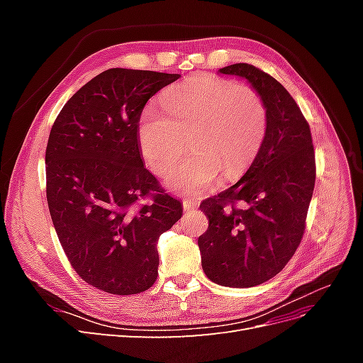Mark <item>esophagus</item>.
Here are the masks:
<instances>
[{"instance_id": "1", "label": "esophagus", "mask_w": 363, "mask_h": 363, "mask_svg": "<svg viewBox=\"0 0 363 363\" xmlns=\"http://www.w3.org/2000/svg\"><path fill=\"white\" fill-rule=\"evenodd\" d=\"M195 208H196V204H195L194 201H189V200L183 201V211H184L186 213H189V212L195 211Z\"/></svg>"}]
</instances>
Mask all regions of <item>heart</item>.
I'll return each mask as SVG.
<instances>
[{
    "mask_svg": "<svg viewBox=\"0 0 363 363\" xmlns=\"http://www.w3.org/2000/svg\"><path fill=\"white\" fill-rule=\"evenodd\" d=\"M164 113L147 108L140 116L138 142L148 167L162 174L177 162L188 144L191 156L167 174L168 188L182 195L211 192L219 172L242 174L265 135L267 108L247 84L218 77H196L163 95Z\"/></svg>",
    "mask_w": 363,
    "mask_h": 363,
    "instance_id": "b5f03b06",
    "label": "heart"
}]
</instances>
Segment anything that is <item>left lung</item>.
<instances>
[{"label": "left lung", "mask_w": 363, "mask_h": 363, "mask_svg": "<svg viewBox=\"0 0 363 363\" xmlns=\"http://www.w3.org/2000/svg\"><path fill=\"white\" fill-rule=\"evenodd\" d=\"M218 72L250 83L265 104L267 128L242 179L200 204L208 218L199 238L201 265L221 286L252 288L277 276L301 242L316 175L312 135L291 94L269 74L248 63ZM236 201L247 208H226Z\"/></svg>", "instance_id": "left-lung-1"}]
</instances>
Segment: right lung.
Here are the masks:
<instances>
[{
	"mask_svg": "<svg viewBox=\"0 0 363 363\" xmlns=\"http://www.w3.org/2000/svg\"><path fill=\"white\" fill-rule=\"evenodd\" d=\"M180 74L112 68L77 91L54 121L45 152L47 200L60 245L91 286L150 289L157 240L183 215L142 160L140 113ZM151 198L150 203H142Z\"/></svg>",
	"mask_w": 363,
	"mask_h": 363,
	"instance_id": "obj_1",
	"label": "right lung"
}]
</instances>
